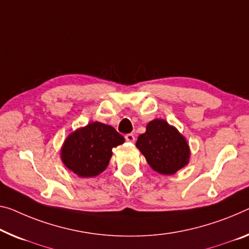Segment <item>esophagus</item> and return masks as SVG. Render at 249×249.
<instances>
[{"label":"esophagus","mask_w":249,"mask_h":249,"mask_svg":"<svg viewBox=\"0 0 249 249\" xmlns=\"http://www.w3.org/2000/svg\"><path fill=\"white\" fill-rule=\"evenodd\" d=\"M124 138L128 142H133V141H135V136H133L132 133H128V135L124 136Z\"/></svg>","instance_id":"34e87169"}]
</instances>
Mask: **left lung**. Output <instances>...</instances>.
<instances>
[{
	"label": "left lung",
	"mask_w": 249,
	"mask_h": 249,
	"mask_svg": "<svg viewBox=\"0 0 249 249\" xmlns=\"http://www.w3.org/2000/svg\"><path fill=\"white\" fill-rule=\"evenodd\" d=\"M136 146L149 166L161 175H174L189 162L190 150L185 137L162 119L149 122Z\"/></svg>",
	"instance_id": "left-lung-1"
}]
</instances>
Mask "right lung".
I'll return each mask as SVG.
<instances>
[{"instance_id": "obj_1", "label": "right lung", "mask_w": 249, "mask_h": 249, "mask_svg": "<svg viewBox=\"0 0 249 249\" xmlns=\"http://www.w3.org/2000/svg\"><path fill=\"white\" fill-rule=\"evenodd\" d=\"M124 142V138L111 125L90 122L67 137L61 159L79 177H95L108 167L112 148Z\"/></svg>"}]
</instances>
